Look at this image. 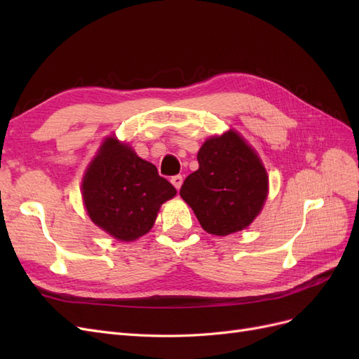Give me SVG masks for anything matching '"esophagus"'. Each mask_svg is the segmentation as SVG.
Listing matches in <instances>:
<instances>
[{
	"label": "esophagus",
	"instance_id": "34e87169",
	"mask_svg": "<svg viewBox=\"0 0 359 359\" xmlns=\"http://www.w3.org/2000/svg\"><path fill=\"white\" fill-rule=\"evenodd\" d=\"M170 182L173 184V187H175L177 190H180V189H181V184H182V177H181V175L172 177V178H170Z\"/></svg>",
	"mask_w": 359,
	"mask_h": 359
}]
</instances>
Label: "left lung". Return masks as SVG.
Segmentation results:
<instances>
[{
    "label": "left lung",
    "mask_w": 359,
    "mask_h": 359,
    "mask_svg": "<svg viewBox=\"0 0 359 359\" xmlns=\"http://www.w3.org/2000/svg\"><path fill=\"white\" fill-rule=\"evenodd\" d=\"M198 161L199 169L181 186V198L208 233L224 236L243 231L266 199L268 175L262 161L232 130L205 140Z\"/></svg>",
    "instance_id": "1"
}]
</instances>
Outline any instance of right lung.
<instances>
[{"label":"right lung","mask_w":359,"mask_h":359,"mask_svg":"<svg viewBox=\"0 0 359 359\" xmlns=\"http://www.w3.org/2000/svg\"><path fill=\"white\" fill-rule=\"evenodd\" d=\"M82 194L90 219L119 241H135L153 227L160 205L177 194L153 163L107 137L86 169Z\"/></svg>","instance_id":"add662e5"}]
</instances>
